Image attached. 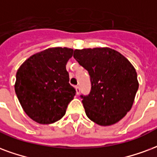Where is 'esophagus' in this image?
I'll return each mask as SVG.
<instances>
[{
  "mask_svg": "<svg viewBox=\"0 0 157 157\" xmlns=\"http://www.w3.org/2000/svg\"><path fill=\"white\" fill-rule=\"evenodd\" d=\"M75 90H76V94L79 95V93H80V87L79 86H75Z\"/></svg>",
  "mask_w": 157,
  "mask_h": 157,
  "instance_id": "1",
  "label": "esophagus"
}]
</instances>
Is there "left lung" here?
<instances>
[{
  "label": "left lung",
  "instance_id": "1",
  "mask_svg": "<svg viewBox=\"0 0 157 157\" xmlns=\"http://www.w3.org/2000/svg\"><path fill=\"white\" fill-rule=\"evenodd\" d=\"M73 56L90 77V94L81 95L88 118L100 126L118 122L131 110L139 87L134 67L109 47L75 50Z\"/></svg>",
  "mask_w": 157,
  "mask_h": 157
}]
</instances>
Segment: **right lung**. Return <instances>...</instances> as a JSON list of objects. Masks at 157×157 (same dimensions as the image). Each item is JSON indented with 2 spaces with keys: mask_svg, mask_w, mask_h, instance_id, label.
I'll return each mask as SVG.
<instances>
[{
  "mask_svg": "<svg viewBox=\"0 0 157 157\" xmlns=\"http://www.w3.org/2000/svg\"><path fill=\"white\" fill-rule=\"evenodd\" d=\"M73 49L54 47L29 57L17 72L15 91L23 110L40 124H52L66 114L75 95L66 65Z\"/></svg>",
  "mask_w": 157,
  "mask_h": 157,
  "instance_id": "obj_1",
  "label": "right lung"
}]
</instances>
